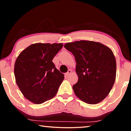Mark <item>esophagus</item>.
<instances>
[{
  "mask_svg": "<svg viewBox=\"0 0 131 131\" xmlns=\"http://www.w3.org/2000/svg\"><path fill=\"white\" fill-rule=\"evenodd\" d=\"M71 73H72V70H69L68 71V72L66 73V76H69V75H70V74H71Z\"/></svg>",
  "mask_w": 131,
  "mask_h": 131,
  "instance_id": "1",
  "label": "esophagus"
}]
</instances>
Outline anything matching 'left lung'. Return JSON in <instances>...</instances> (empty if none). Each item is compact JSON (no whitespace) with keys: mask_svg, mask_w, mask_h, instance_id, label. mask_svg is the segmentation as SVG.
<instances>
[{"mask_svg":"<svg viewBox=\"0 0 131 131\" xmlns=\"http://www.w3.org/2000/svg\"><path fill=\"white\" fill-rule=\"evenodd\" d=\"M76 59L78 81L73 86L77 97L97 104L109 94L116 77V61L112 50L93 41L80 40L64 45Z\"/></svg>","mask_w":131,"mask_h":131,"instance_id":"left-lung-1","label":"left lung"}]
</instances>
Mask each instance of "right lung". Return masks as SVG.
Segmentation results:
<instances>
[{
    "instance_id": "1",
    "label": "right lung",
    "mask_w": 131,
    "mask_h": 131,
    "mask_svg": "<svg viewBox=\"0 0 131 131\" xmlns=\"http://www.w3.org/2000/svg\"><path fill=\"white\" fill-rule=\"evenodd\" d=\"M62 43H35L23 50L15 61V81L25 97L41 104L56 95L64 75L52 59Z\"/></svg>"
}]
</instances>
